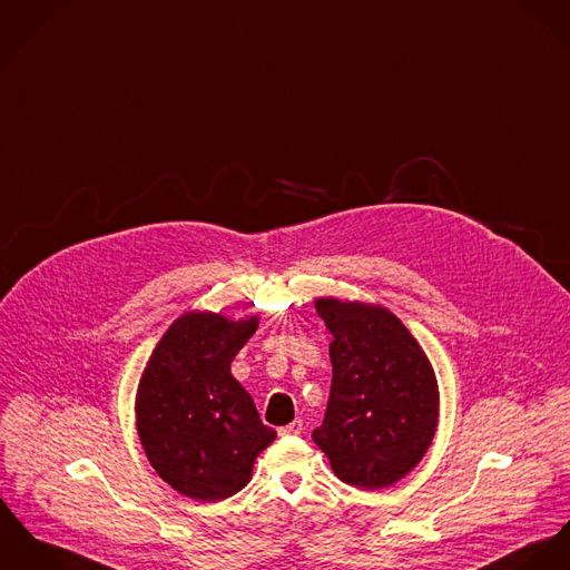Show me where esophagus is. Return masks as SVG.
<instances>
[{
	"label": "esophagus",
	"instance_id": "esophagus-1",
	"mask_svg": "<svg viewBox=\"0 0 570 570\" xmlns=\"http://www.w3.org/2000/svg\"><path fill=\"white\" fill-rule=\"evenodd\" d=\"M303 429H305L303 420H294L292 424H287V426H281V429H278V433H281L283 438H289V435H301V433H303Z\"/></svg>",
	"mask_w": 570,
	"mask_h": 570
}]
</instances>
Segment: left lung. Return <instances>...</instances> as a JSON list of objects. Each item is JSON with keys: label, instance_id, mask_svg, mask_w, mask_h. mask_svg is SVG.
I'll use <instances>...</instances> for the list:
<instances>
[{"label": "left lung", "instance_id": "1", "mask_svg": "<svg viewBox=\"0 0 570 570\" xmlns=\"http://www.w3.org/2000/svg\"><path fill=\"white\" fill-rule=\"evenodd\" d=\"M333 335V383L313 442L351 485L379 490L401 481L429 451L440 392L433 365L407 326L385 307L315 298Z\"/></svg>", "mask_w": 570, "mask_h": 570}]
</instances>
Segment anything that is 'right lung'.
<instances>
[{"label":"right lung","mask_w":570,"mask_h":570,"mask_svg":"<svg viewBox=\"0 0 570 570\" xmlns=\"http://www.w3.org/2000/svg\"><path fill=\"white\" fill-rule=\"evenodd\" d=\"M257 326L259 315L187 311L158 340L139 379L135 417L146 458L189 499L215 503L237 494L276 438L230 374Z\"/></svg>","instance_id":"1"}]
</instances>
